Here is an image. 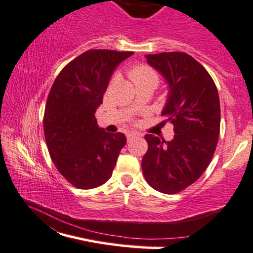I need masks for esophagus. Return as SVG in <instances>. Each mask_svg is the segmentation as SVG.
<instances>
[{
	"mask_svg": "<svg viewBox=\"0 0 253 253\" xmlns=\"http://www.w3.org/2000/svg\"><path fill=\"white\" fill-rule=\"evenodd\" d=\"M135 137H137V134H135V132H129V134H126L127 142H130L132 139H135Z\"/></svg>",
	"mask_w": 253,
	"mask_h": 253,
	"instance_id": "obj_1",
	"label": "esophagus"
}]
</instances>
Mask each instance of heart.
<instances>
[{
	"label": "heart",
	"mask_w": 253,
	"mask_h": 253,
	"mask_svg": "<svg viewBox=\"0 0 253 253\" xmlns=\"http://www.w3.org/2000/svg\"><path fill=\"white\" fill-rule=\"evenodd\" d=\"M129 77L135 85L151 83L155 86H157L158 83H160V75H158V73L155 69L151 68V67L145 66V64L132 67L129 70Z\"/></svg>",
	"instance_id": "heart-1"
}]
</instances>
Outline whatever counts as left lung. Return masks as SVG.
Wrapping results in <instances>:
<instances>
[{"instance_id":"1","label":"left lung","mask_w":253,"mask_h":253,"mask_svg":"<svg viewBox=\"0 0 253 253\" xmlns=\"http://www.w3.org/2000/svg\"><path fill=\"white\" fill-rule=\"evenodd\" d=\"M165 77L169 96L162 116L174 126V139L146 134L142 173L151 187L176 194L197 180L212 161L220 129V105L212 77L185 52L146 54Z\"/></svg>"}]
</instances>
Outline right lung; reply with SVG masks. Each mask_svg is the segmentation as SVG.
Wrapping results in <instances>:
<instances>
[{
    "label": "right lung",
    "mask_w": 253,
    "mask_h": 253,
    "mask_svg": "<svg viewBox=\"0 0 253 253\" xmlns=\"http://www.w3.org/2000/svg\"><path fill=\"white\" fill-rule=\"evenodd\" d=\"M131 54L88 49L61 70L49 90L43 114L46 145L59 173L78 189L105 184L126 144L122 132L98 127L95 113L114 69Z\"/></svg>",
    "instance_id": "obj_1"
}]
</instances>
